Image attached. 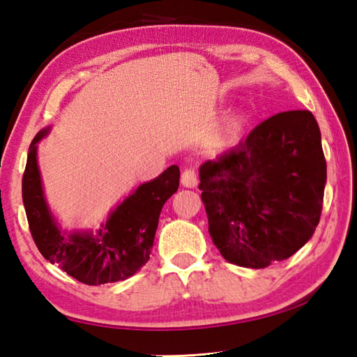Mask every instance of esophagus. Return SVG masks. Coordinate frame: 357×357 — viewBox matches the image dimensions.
I'll list each match as a JSON object with an SVG mask.
<instances>
[{
    "instance_id": "obj_1",
    "label": "esophagus",
    "mask_w": 357,
    "mask_h": 357,
    "mask_svg": "<svg viewBox=\"0 0 357 357\" xmlns=\"http://www.w3.org/2000/svg\"><path fill=\"white\" fill-rule=\"evenodd\" d=\"M181 184L187 188H195L198 185V178H196V173L192 169H187L181 174Z\"/></svg>"
}]
</instances>
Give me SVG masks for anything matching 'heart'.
Returning a JSON list of instances; mask_svg holds the SVG:
<instances>
[{
  "label": "heart",
  "mask_w": 357,
  "mask_h": 357,
  "mask_svg": "<svg viewBox=\"0 0 357 357\" xmlns=\"http://www.w3.org/2000/svg\"><path fill=\"white\" fill-rule=\"evenodd\" d=\"M242 121H244V118H242L241 113H236V115H234V116L231 118L230 126H231L233 128H236V127H239V126L242 124Z\"/></svg>",
  "instance_id": "heart-1"
}]
</instances>
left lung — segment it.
Returning <instances> with one entry per match:
<instances>
[{"label": "left lung", "mask_w": 357, "mask_h": 357, "mask_svg": "<svg viewBox=\"0 0 357 357\" xmlns=\"http://www.w3.org/2000/svg\"><path fill=\"white\" fill-rule=\"evenodd\" d=\"M211 241L225 261L265 268L288 259L313 236L327 183L313 113L265 119L245 141L199 167Z\"/></svg>", "instance_id": "1"}]
</instances>
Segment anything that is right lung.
I'll return each mask as SVG.
<instances>
[{
    "label": "right lung",
    "mask_w": 357,
    "mask_h": 357,
    "mask_svg": "<svg viewBox=\"0 0 357 357\" xmlns=\"http://www.w3.org/2000/svg\"><path fill=\"white\" fill-rule=\"evenodd\" d=\"M50 130L47 126L36 133L22 176V202L38 250L50 264L87 285L133 276L149 261L159 215L179 187V167L170 165L158 178L136 185L109 211L96 231L66 230L45 199L38 165V144Z\"/></svg>",
    "instance_id": "add662e5"
}]
</instances>
